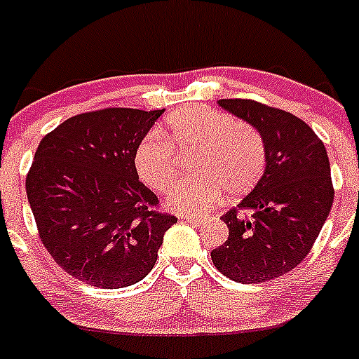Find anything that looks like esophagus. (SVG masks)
<instances>
[{
  "label": "esophagus",
  "instance_id": "obj_1",
  "mask_svg": "<svg viewBox=\"0 0 359 359\" xmlns=\"http://www.w3.org/2000/svg\"><path fill=\"white\" fill-rule=\"evenodd\" d=\"M180 219H184L186 222H191V224H203V219H201V217L188 215V213H186V215H182V217H180Z\"/></svg>",
  "mask_w": 359,
  "mask_h": 359
}]
</instances>
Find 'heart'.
<instances>
[{"mask_svg":"<svg viewBox=\"0 0 359 359\" xmlns=\"http://www.w3.org/2000/svg\"><path fill=\"white\" fill-rule=\"evenodd\" d=\"M194 149L191 179L175 184L168 206L182 213H206L224 197L248 194L266 162L263 137L254 126L203 105L182 107L164 120L158 133L147 135L135 151V168L144 184L165 191L177 177V155Z\"/></svg>","mask_w":359,"mask_h":359,"instance_id":"obj_1","label":"heart"}]
</instances>
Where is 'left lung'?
<instances>
[{"instance_id": "8db88e82", "label": "left lung", "mask_w": 359, "mask_h": 359, "mask_svg": "<svg viewBox=\"0 0 359 359\" xmlns=\"http://www.w3.org/2000/svg\"><path fill=\"white\" fill-rule=\"evenodd\" d=\"M217 104L261 133L266 168L255 188L221 217L230 233L212 250V261L243 285L270 281L306 257L330 213L327 149L309 123L287 111L243 98Z\"/></svg>"}]
</instances>
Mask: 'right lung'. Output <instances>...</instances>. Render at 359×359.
I'll return each instance as SVG.
<instances>
[{
  "mask_svg": "<svg viewBox=\"0 0 359 359\" xmlns=\"http://www.w3.org/2000/svg\"><path fill=\"white\" fill-rule=\"evenodd\" d=\"M158 111L107 107L67 118L41 138L27 175L40 239L60 266L98 288L142 281L175 215L138 180L135 151Z\"/></svg>",
  "mask_w": 359,
  "mask_h": 359,
  "instance_id": "obj_1",
  "label": "right lung"
}]
</instances>
